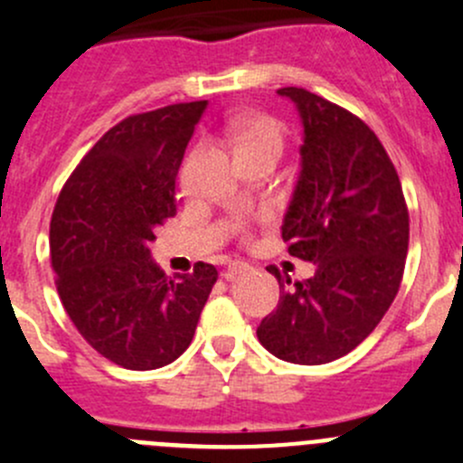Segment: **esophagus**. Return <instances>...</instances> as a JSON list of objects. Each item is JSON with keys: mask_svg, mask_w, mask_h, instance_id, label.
Here are the masks:
<instances>
[{"mask_svg": "<svg viewBox=\"0 0 463 463\" xmlns=\"http://www.w3.org/2000/svg\"><path fill=\"white\" fill-rule=\"evenodd\" d=\"M249 269L250 267L246 262H240V260H231V262H228L226 273H223V276H226V280H235V278L244 276V273L249 271Z\"/></svg>", "mask_w": 463, "mask_h": 463, "instance_id": "1", "label": "esophagus"}]
</instances>
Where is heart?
Wrapping results in <instances>:
<instances>
[{
    "instance_id": "b5f03b06",
    "label": "heart",
    "mask_w": 463,
    "mask_h": 463,
    "mask_svg": "<svg viewBox=\"0 0 463 463\" xmlns=\"http://www.w3.org/2000/svg\"><path fill=\"white\" fill-rule=\"evenodd\" d=\"M237 136V154L255 149H269L280 154L282 149V131L276 119L267 115H244L235 124Z\"/></svg>"
}]
</instances>
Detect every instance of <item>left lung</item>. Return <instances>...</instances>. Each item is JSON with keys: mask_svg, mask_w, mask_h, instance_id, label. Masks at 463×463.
<instances>
[{"mask_svg": "<svg viewBox=\"0 0 463 463\" xmlns=\"http://www.w3.org/2000/svg\"><path fill=\"white\" fill-rule=\"evenodd\" d=\"M303 124L300 172L282 219L289 253L314 276L282 287L260 344L291 364H327L360 345L393 303L410 244L401 178L375 133L305 88H280Z\"/></svg>", "mask_w": 463, "mask_h": 463, "instance_id": "left-lung-1", "label": "left lung"}]
</instances>
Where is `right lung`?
Wrapping results in <instances>:
<instances>
[{
    "label": "right lung",
    "mask_w": 463,
    "mask_h": 463,
    "mask_svg": "<svg viewBox=\"0 0 463 463\" xmlns=\"http://www.w3.org/2000/svg\"><path fill=\"white\" fill-rule=\"evenodd\" d=\"M208 101L133 115L88 151L52 214L58 296L76 330L131 371L172 364L194 336L217 269L167 278L151 260L156 228L176 214L174 185Z\"/></svg>",
    "instance_id": "add662e5"
}]
</instances>
